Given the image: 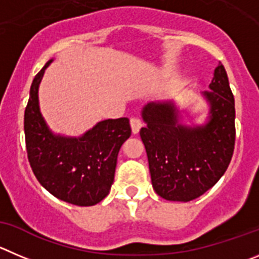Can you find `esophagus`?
I'll list each match as a JSON object with an SVG mask.
<instances>
[{"instance_id":"esophagus-1","label":"esophagus","mask_w":259,"mask_h":259,"mask_svg":"<svg viewBox=\"0 0 259 259\" xmlns=\"http://www.w3.org/2000/svg\"><path fill=\"white\" fill-rule=\"evenodd\" d=\"M130 125H132L133 133H134V134H138V133H139V130H141V127L143 126V122H142L141 118L132 117L130 118Z\"/></svg>"}]
</instances>
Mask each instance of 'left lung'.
Here are the masks:
<instances>
[{
	"mask_svg": "<svg viewBox=\"0 0 259 259\" xmlns=\"http://www.w3.org/2000/svg\"><path fill=\"white\" fill-rule=\"evenodd\" d=\"M209 89L203 92L209 103L204 125L179 124L172 102H151L142 111L147 126L141 129V138L152 185L163 199H195L228 170L235 146V101L222 64L214 69Z\"/></svg>",
	"mask_w": 259,
	"mask_h": 259,
	"instance_id": "1",
	"label": "left lung"
}]
</instances>
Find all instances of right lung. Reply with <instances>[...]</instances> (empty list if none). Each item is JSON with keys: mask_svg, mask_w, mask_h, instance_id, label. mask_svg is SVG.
<instances>
[{"mask_svg": "<svg viewBox=\"0 0 259 259\" xmlns=\"http://www.w3.org/2000/svg\"><path fill=\"white\" fill-rule=\"evenodd\" d=\"M51 62L35 75L24 115L29 163L52 195L75 206H94L110 193L118 151L132 135L129 118L103 120L79 138L53 134L38 101V88Z\"/></svg>", "mask_w": 259, "mask_h": 259, "instance_id": "obj_1", "label": "right lung"}]
</instances>
